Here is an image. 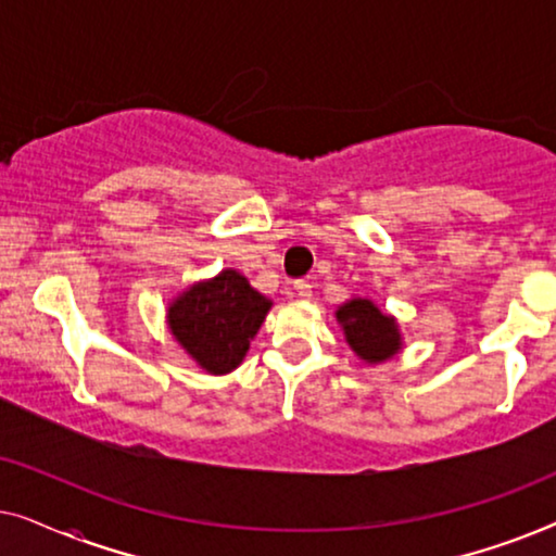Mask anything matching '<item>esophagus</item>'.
Returning a JSON list of instances; mask_svg holds the SVG:
<instances>
[{
    "label": "esophagus",
    "mask_w": 556,
    "mask_h": 556,
    "mask_svg": "<svg viewBox=\"0 0 556 556\" xmlns=\"http://www.w3.org/2000/svg\"><path fill=\"white\" fill-rule=\"evenodd\" d=\"M293 291L299 293L301 299H308V295H311V283H308L306 278H299V280H295V283H293Z\"/></svg>",
    "instance_id": "esophagus-1"
}]
</instances>
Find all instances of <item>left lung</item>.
Wrapping results in <instances>:
<instances>
[{
    "label": "left lung",
    "mask_w": 556,
    "mask_h": 556,
    "mask_svg": "<svg viewBox=\"0 0 556 556\" xmlns=\"http://www.w3.org/2000/svg\"><path fill=\"white\" fill-rule=\"evenodd\" d=\"M339 324L344 326L349 346L354 349L362 359L371 364L390 359L400 349V333L394 318L382 314L375 303L354 299L337 311Z\"/></svg>",
    "instance_id": "8db88e82"
}]
</instances>
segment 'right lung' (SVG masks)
Here are the masks:
<instances>
[{
  "label": "right lung",
  "mask_w": 556,
  "mask_h": 556,
  "mask_svg": "<svg viewBox=\"0 0 556 556\" xmlns=\"http://www.w3.org/2000/svg\"><path fill=\"white\" fill-rule=\"evenodd\" d=\"M268 308L270 301L250 288L240 273L223 270L172 303L169 329L200 367L225 375L242 362Z\"/></svg>",
  "instance_id": "obj_1"
}]
</instances>
